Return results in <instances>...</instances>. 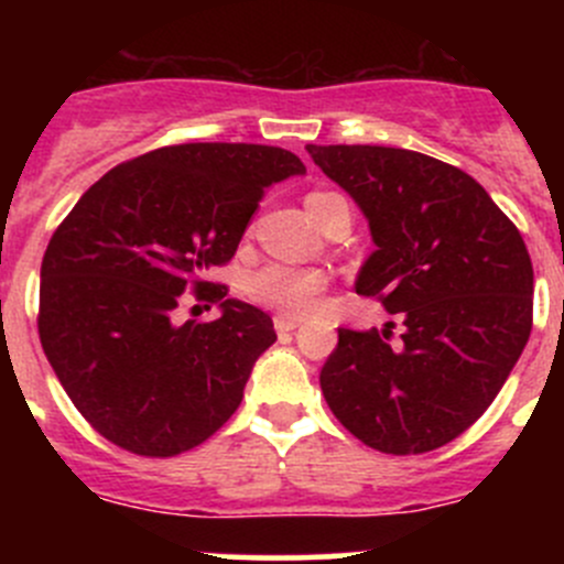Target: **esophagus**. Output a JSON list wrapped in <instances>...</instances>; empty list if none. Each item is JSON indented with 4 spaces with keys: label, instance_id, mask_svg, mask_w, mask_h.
Here are the masks:
<instances>
[{
    "label": "esophagus",
    "instance_id": "1",
    "mask_svg": "<svg viewBox=\"0 0 564 564\" xmlns=\"http://www.w3.org/2000/svg\"><path fill=\"white\" fill-rule=\"evenodd\" d=\"M297 327H300V318L297 316H283V314L275 316L278 335H286V333H292V329H297Z\"/></svg>",
    "mask_w": 564,
    "mask_h": 564
}]
</instances>
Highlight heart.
Listing matches in <instances>:
<instances>
[{
	"label": "heart",
	"mask_w": 564,
	"mask_h": 564,
	"mask_svg": "<svg viewBox=\"0 0 564 564\" xmlns=\"http://www.w3.org/2000/svg\"><path fill=\"white\" fill-rule=\"evenodd\" d=\"M329 193H311L308 207ZM327 286V278L318 270H305V267L292 264H272L259 267L246 278V297L261 308L278 311L283 316H305L316 305V297Z\"/></svg>",
	"instance_id": "1"
}]
</instances>
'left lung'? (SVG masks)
<instances>
[{
    "mask_svg": "<svg viewBox=\"0 0 564 564\" xmlns=\"http://www.w3.org/2000/svg\"><path fill=\"white\" fill-rule=\"evenodd\" d=\"M305 150L371 226L377 250L357 294L403 322L398 340L392 329L340 327L318 373L324 401L373 451H436L491 406L524 351L534 292L524 240L451 163L395 147Z\"/></svg>",
    "mask_w": 564,
    "mask_h": 564,
    "instance_id": "8db88e82",
    "label": "left lung"
}]
</instances>
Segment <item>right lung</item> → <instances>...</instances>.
<instances>
[{"instance_id":"obj_1","label":"right lung","mask_w":564,"mask_h":564,"mask_svg":"<svg viewBox=\"0 0 564 564\" xmlns=\"http://www.w3.org/2000/svg\"><path fill=\"white\" fill-rule=\"evenodd\" d=\"M303 172L281 147H161L100 176L56 226L40 267V344L100 436L172 458L237 412L275 329L204 275L231 261L267 187ZM185 291L225 314L180 325Z\"/></svg>"}]
</instances>
